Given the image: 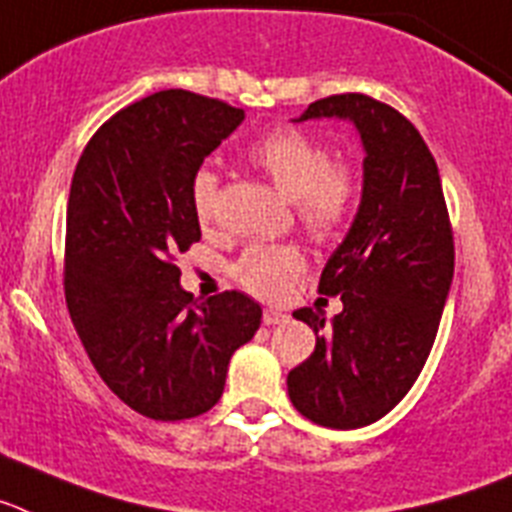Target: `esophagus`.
Returning a JSON list of instances; mask_svg holds the SVG:
<instances>
[{
    "instance_id": "1",
    "label": "esophagus",
    "mask_w": 512,
    "mask_h": 512,
    "mask_svg": "<svg viewBox=\"0 0 512 512\" xmlns=\"http://www.w3.org/2000/svg\"><path fill=\"white\" fill-rule=\"evenodd\" d=\"M286 314H283V311H275V309H265L262 311V324H265V327H275V324H283L286 322Z\"/></svg>"
}]
</instances>
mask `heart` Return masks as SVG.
Returning <instances> with one entry per match:
<instances>
[{
  "instance_id": "obj_1",
  "label": "heart",
  "mask_w": 512,
  "mask_h": 512,
  "mask_svg": "<svg viewBox=\"0 0 512 512\" xmlns=\"http://www.w3.org/2000/svg\"><path fill=\"white\" fill-rule=\"evenodd\" d=\"M250 162L296 203V216L311 237L330 239L353 213L361 175L348 159H332L322 139L301 128H275L250 149ZM190 201L201 224H211L219 206V175L208 167L190 182ZM304 270V257L286 244H252L234 265V278L260 299H281L291 278Z\"/></svg>"
}]
</instances>
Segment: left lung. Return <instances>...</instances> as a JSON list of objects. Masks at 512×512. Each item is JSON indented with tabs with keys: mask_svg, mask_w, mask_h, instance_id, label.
<instances>
[{
	"mask_svg": "<svg viewBox=\"0 0 512 512\" xmlns=\"http://www.w3.org/2000/svg\"><path fill=\"white\" fill-rule=\"evenodd\" d=\"M348 118L361 133L363 198L348 237L327 260L319 293L342 311H293L317 335L288 373V397L311 422L353 430L394 410L433 348L453 281V229L438 164L420 131L361 92L311 102L299 121Z\"/></svg>",
	"mask_w": 512,
	"mask_h": 512,
	"instance_id": "left-lung-1",
	"label": "left lung"
}]
</instances>
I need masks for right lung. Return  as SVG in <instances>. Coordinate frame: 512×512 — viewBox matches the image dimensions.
<instances>
[{
  "label": "right lung",
  "mask_w": 512,
  "mask_h": 512,
  "mask_svg": "<svg viewBox=\"0 0 512 512\" xmlns=\"http://www.w3.org/2000/svg\"><path fill=\"white\" fill-rule=\"evenodd\" d=\"M244 121L229 102L164 90L118 110L84 146L66 208L64 293L100 379L151 420H190L224 394L260 327L239 291H182L175 257L201 239L190 182Z\"/></svg>",
  "instance_id": "1"
}]
</instances>
